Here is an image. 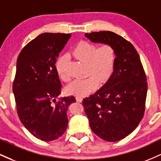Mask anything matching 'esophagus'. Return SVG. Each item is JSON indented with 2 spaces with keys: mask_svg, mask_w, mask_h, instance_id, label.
Wrapping results in <instances>:
<instances>
[{
  "mask_svg": "<svg viewBox=\"0 0 161 161\" xmlns=\"http://www.w3.org/2000/svg\"><path fill=\"white\" fill-rule=\"evenodd\" d=\"M75 100H76L77 102H82V97L80 96H75Z\"/></svg>",
  "mask_w": 161,
  "mask_h": 161,
  "instance_id": "1",
  "label": "esophagus"
}]
</instances>
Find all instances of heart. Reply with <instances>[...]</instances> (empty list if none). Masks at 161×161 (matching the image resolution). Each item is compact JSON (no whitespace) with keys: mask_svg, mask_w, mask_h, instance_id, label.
Masks as SVG:
<instances>
[{"mask_svg":"<svg viewBox=\"0 0 161 161\" xmlns=\"http://www.w3.org/2000/svg\"><path fill=\"white\" fill-rule=\"evenodd\" d=\"M96 44L88 41H81L75 46L73 54L77 58L86 61V73L88 76L75 79L67 87V92L75 96H84L96 88L97 82L103 83L111 76L115 65L116 54L109 44H103L97 48ZM65 55L60 56L55 62L58 74L64 81L69 77L66 71Z\"/></svg>","mask_w":161,"mask_h":161,"instance_id":"obj_1","label":"heart"}]
</instances>
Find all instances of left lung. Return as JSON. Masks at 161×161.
Returning <instances> with one entry per match:
<instances>
[{"label": "left lung", "mask_w": 161, "mask_h": 161, "mask_svg": "<svg viewBox=\"0 0 161 161\" xmlns=\"http://www.w3.org/2000/svg\"><path fill=\"white\" fill-rule=\"evenodd\" d=\"M85 35L92 42L109 44L115 51L112 76L103 88L84 98L82 105L93 132L104 140L116 142L130 134L144 116L146 73L134 46L122 36L112 31Z\"/></svg>", "instance_id": "left-lung-1"}]
</instances>
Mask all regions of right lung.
Returning a JSON list of instances; mask_svg holds the SVG:
<instances>
[{
	"label": "right lung",
	"mask_w": 161,
	"mask_h": 161,
	"mask_svg": "<svg viewBox=\"0 0 161 161\" xmlns=\"http://www.w3.org/2000/svg\"><path fill=\"white\" fill-rule=\"evenodd\" d=\"M71 34L44 33L19 53L13 83L18 116L25 128L40 140H55L68 125L67 110L73 96L58 97L61 83L55 62Z\"/></svg>",
	"instance_id": "1"
}]
</instances>
